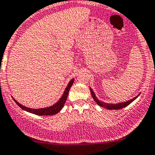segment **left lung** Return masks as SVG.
I'll use <instances>...</instances> for the list:
<instances>
[{
    "instance_id": "left-lung-1",
    "label": "left lung",
    "mask_w": 155,
    "mask_h": 155,
    "mask_svg": "<svg viewBox=\"0 0 155 155\" xmlns=\"http://www.w3.org/2000/svg\"><path fill=\"white\" fill-rule=\"evenodd\" d=\"M90 92H91L92 97H93V100L96 101V103H97L100 107H104V108L107 109V110H120V109L122 108H124L127 106L129 105L130 104H131L134 100H136V99L139 97V95H137V97L131 99V100H130L126 102H124V103H120V104H107V103H105V102L100 101V100H99V99H97V97H96V94H95L94 92H93V90H92L91 88H90Z\"/></svg>"
}]
</instances>
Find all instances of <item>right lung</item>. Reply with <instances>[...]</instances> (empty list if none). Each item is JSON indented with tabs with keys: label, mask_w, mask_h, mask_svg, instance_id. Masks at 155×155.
<instances>
[{
	"label": "right lung",
	"mask_w": 155,
	"mask_h": 155,
	"mask_svg": "<svg viewBox=\"0 0 155 155\" xmlns=\"http://www.w3.org/2000/svg\"><path fill=\"white\" fill-rule=\"evenodd\" d=\"M75 79H72L69 81V84L67 85L66 88H65V91H64L63 94L61 97V98L58 100L57 103H55V104H53L51 107H44V108H40V109H32L29 108V107H26L25 106L21 105V104H19L18 102L15 100V99L13 98V100H15V102L16 103L22 110L27 111V112L31 113V114H34L35 115L38 116H50V115H54V114H58L59 111L62 109V107L65 105V103L66 101V99H67L68 95H69V90H70L71 86L73 84V82H74Z\"/></svg>",
	"instance_id": "obj_1"
}]
</instances>
